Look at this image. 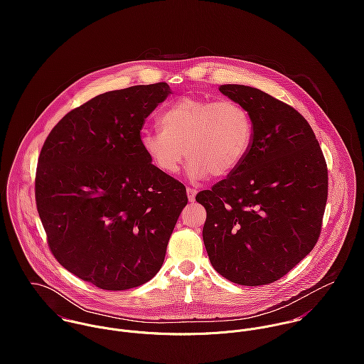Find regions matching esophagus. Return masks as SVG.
<instances>
[{
	"instance_id": "esophagus-1",
	"label": "esophagus",
	"mask_w": 364,
	"mask_h": 364,
	"mask_svg": "<svg viewBox=\"0 0 364 364\" xmlns=\"http://www.w3.org/2000/svg\"><path fill=\"white\" fill-rule=\"evenodd\" d=\"M186 193H188V199H189V202H193V200H195V198H196L198 191H196V189H193V188H186Z\"/></svg>"
}]
</instances>
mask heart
<instances>
[{"mask_svg":"<svg viewBox=\"0 0 364 364\" xmlns=\"http://www.w3.org/2000/svg\"><path fill=\"white\" fill-rule=\"evenodd\" d=\"M161 130L141 133L144 156L158 172L176 175L186 158L191 179L221 178L234 172L248 154L254 124L251 114L235 101L182 97L158 119Z\"/></svg>","mask_w":364,"mask_h":364,"instance_id":"obj_1","label":"heart"}]
</instances>
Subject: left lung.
<instances>
[{
	"instance_id": "1",
	"label": "left lung",
	"mask_w": 364,
	"mask_h": 364,
	"mask_svg": "<svg viewBox=\"0 0 364 364\" xmlns=\"http://www.w3.org/2000/svg\"><path fill=\"white\" fill-rule=\"evenodd\" d=\"M220 92L242 105L254 124L242 164L210 191L203 241L213 267L241 286L269 284L315 247L328 198V168L309 122L290 105L245 85Z\"/></svg>"
}]
</instances>
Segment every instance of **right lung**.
<instances>
[{
  "label": "right lung",
  "instance_id": "right-lung-1",
  "mask_svg": "<svg viewBox=\"0 0 364 364\" xmlns=\"http://www.w3.org/2000/svg\"><path fill=\"white\" fill-rule=\"evenodd\" d=\"M171 94L166 82L105 92L68 112L38 159V213L57 262L104 290L161 269L186 188L144 156L140 132Z\"/></svg>",
  "mask_w": 364,
  "mask_h": 364
}]
</instances>
